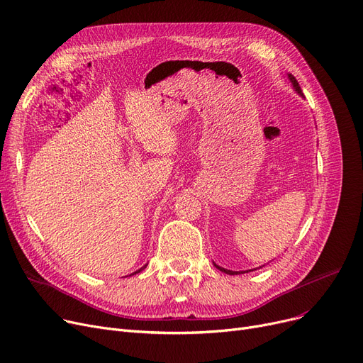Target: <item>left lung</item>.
<instances>
[{"mask_svg":"<svg viewBox=\"0 0 363 363\" xmlns=\"http://www.w3.org/2000/svg\"><path fill=\"white\" fill-rule=\"evenodd\" d=\"M288 78H289V82L292 83V86H294V89L299 93V94H301V96H303V91H301V87H299V84H298V82H296V78L294 77V75H291V74H288ZM215 267H216V269L219 270V272H223V273H227V274H240V273H243V272H231V270H227V269H223V267H219V265H216V264H213ZM247 273V272H246Z\"/></svg>","mask_w":363,"mask_h":363,"instance_id":"obj_1","label":"left lung"}]
</instances>
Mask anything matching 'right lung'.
<instances>
[{
	"label": "right lung",
	"mask_w": 363,
	"mask_h": 363,
	"mask_svg": "<svg viewBox=\"0 0 363 363\" xmlns=\"http://www.w3.org/2000/svg\"><path fill=\"white\" fill-rule=\"evenodd\" d=\"M145 267H147V265H144V267H143V269H139V270H138V272H135V273H133V274H136V273H139V272H140V270H144V269H145ZM130 276H132V274H130Z\"/></svg>",
	"instance_id": "1"
}]
</instances>
